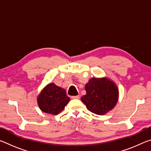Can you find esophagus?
Returning <instances> with one entry per match:
<instances>
[{
  "mask_svg": "<svg viewBox=\"0 0 151 151\" xmlns=\"http://www.w3.org/2000/svg\"><path fill=\"white\" fill-rule=\"evenodd\" d=\"M73 99H78L79 98H80V96L79 95H76V96H73L72 97H71Z\"/></svg>",
  "mask_w": 151,
  "mask_h": 151,
  "instance_id": "obj_1",
  "label": "esophagus"
}]
</instances>
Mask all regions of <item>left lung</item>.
<instances>
[{"instance_id": "1", "label": "left lung", "mask_w": 151, "mask_h": 151, "mask_svg": "<svg viewBox=\"0 0 151 151\" xmlns=\"http://www.w3.org/2000/svg\"><path fill=\"white\" fill-rule=\"evenodd\" d=\"M85 95L81 101L96 114L103 115L111 111L118 102L119 90L113 82L107 78H92L86 84Z\"/></svg>"}]
</instances>
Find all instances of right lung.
Wrapping results in <instances>:
<instances>
[{
    "label": "right lung",
    "instance_id": "obj_1",
    "mask_svg": "<svg viewBox=\"0 0 151 151\" xmlns=\"http://www.w3.org/2000/svg\"><path fill=\"white\" fill-rule=\"evenodd\" d=\"M65 89L55 83H50L43 88L38 96L37 102L40 109L46 113L57 115L63 111L69 102Z\"/></svg>",
    "mask_w": 151,
    "mask_h": 151
}]
</instances>
